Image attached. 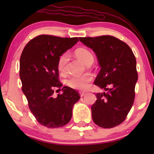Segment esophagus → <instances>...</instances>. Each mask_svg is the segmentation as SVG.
Segmentation results:
<instances>
[{
    "label": "esophagus",
    "instance_id": "obj_1",
    "mask_svg": "<svg viewBox=\"0 0 154 154\" xmlns=\"http://www.w3.org/2000/svg\"><path fill=\"white\" fill-rule=\"evenodd\" d=\"M79 94H80V96L81 97H83L84 95L85 94V92H79Z\"/></svg>",
    "mask_w": 154,
    "mask_h": 154
}]
</instances>
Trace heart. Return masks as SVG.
Wrapping results in <instances>:
<instances>
[{
    "mask_svg": "<svg viewBox=\"0 0 154 154\" xmlns=\"http://www.w3.org/2000/svg\"><path fill=\"white\" fill-rule=\"evenodd\" d=\"M75 55L77 59L86 65L88 62L93 61V56L91 52L85 48H79L75 51ZM68 61V54H63L59 58L57 63L58 70L60 72H64L66 69V64ZM92 77L90 73H85L82 75H73L66 79L67 85L75 90H85L88 87Z\"/></svg>",
    "mask_w": 154,
    "mask_h": 154,
    "instance_id": "b5f03b06",
    "label": "heart"
}]
</instances>
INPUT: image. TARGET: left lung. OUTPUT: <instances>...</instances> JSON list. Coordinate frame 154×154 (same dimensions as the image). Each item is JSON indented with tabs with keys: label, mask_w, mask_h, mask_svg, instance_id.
<instances>
[{
	"label": "left lung",
	"mask_w": 154,
	"mask_h": 154,
	"mask_svg": "<svg viewBox=\"0 0 154 154\" xmlns=\"http://www.w3.org/2000/svg\"><path fill=\"white\" fill-rule=\"evenodd\" d=\"M79 40L96 54L101 69L94 83L106 91L96 94L92 120L100 127H116L125 121L134 103L138 79L135 57L127 44L111 35Z\"/></svg>",
	"instance_id": "8db88e82"
}]
</instances>
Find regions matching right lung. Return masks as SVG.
I'll use <instances>...</instances> for the list:
<instances>
[{"instance_id":"add662e5","label":"right lung","mask_w":154,"mask_h":154,"mask_svg":"<svg viewBox=\"0 0 154 154\" xmlns=\"http://www.w3.org/2000/svg\"><path fill=\"white\" fill-rule=\"evenodd\" d=\"M78 41V38L40 35L26 44L21 54L22 91L35 119L47 128H60L68 123L73 105L80 99L78 92L67 86L62 88V94L52 96L55 88L62 87L58 79L59 58Z\"/></svg>"}]
</instances>
